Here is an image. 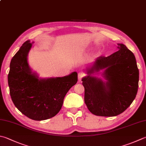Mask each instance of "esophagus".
Masks as SVG:
<instances>
[{"label":"esophagus","instance_id":"1","mask_svg":"<svg viewBox=\"0 0 146 146\" xmlns=\"http://www.w3.org/2000/svg\"><path fill=\"white\" fill-rule=\"evenodd\" d=\"M84 76V74L83 72H79L78 73V79L81 80V79Z\"/></svg>","mask_w":146,"mask_h":146}]
</instances>
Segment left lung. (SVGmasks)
I'll return each mask as SVG.
<instances>
[{
	"label": "left lung",
	"mask_w": 146,
	"mask_h": 146,
	"mask_svg": "<svg viewBox=\"0 0 146 146\" xmlns=\"http://www.w3.org/2000/svg\"><path fill=\"white\" fill-rule=\"evenodd\" d=\"M119 50L109 56L97 58L88 76L82 79L84 87V102L96 116H116L133 102L138 91L139 71L133 53L123 44ZM106 68L103 74L107 81L90 74Z\"/></svg>",
	"instance_id": "8db88e82"
}]
</instances>
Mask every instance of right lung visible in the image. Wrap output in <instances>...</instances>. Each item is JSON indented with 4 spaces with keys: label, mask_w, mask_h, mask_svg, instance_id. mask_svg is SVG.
Segmentation results:
<instances>
[{
    "label": "right lung",
    "mask_w": 146,
    "mask_h": 146,
    "mask_svg": "<svg viewBox=\"0 0 146 146\" xmlns=\"http://www.w3.org/2000/svg\"><path fill=\"white\" fill-rule=\"evenodd\" d=\"M25 42L13 57L8 74L10 95L15 106L25 116L35 121L54 117L61 109L65 96L78 81L73 72L62 78L40 79L32 72L27 56L32 44Z\"/></svg>",
    "instance_id": "right-lung-1"
}]
</instances>
